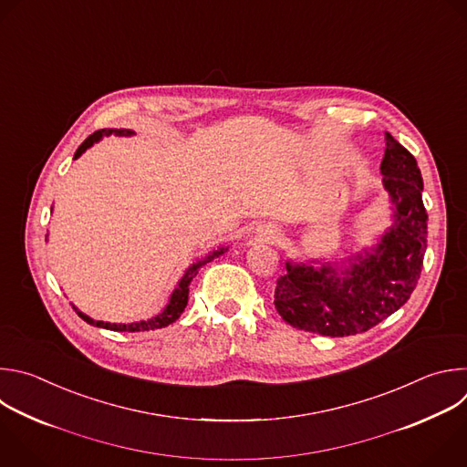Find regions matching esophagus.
I'll use <instances>...</instances> for the list:
<instances>
[{
	"label": "esophagus",
	"instance_id": "1",
	"mask_svg": "<svg viewBox=\"0 0 467 467\" xmlns=\"http://www.w3.org/2000/svg\"><path fill=\"white\" fill-rule=\"evenodd\" d=\"M263 235L266 237V241H275V239H277V232H275V230H272V228H266Z\"/></svg>",
	"mask_w": 467,
	"mask_h": 467
}]
</instances>
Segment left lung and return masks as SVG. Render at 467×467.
<instances>
[{"instance_id": "8db88e82", "label": "left lung", "mask_w": 467, "mask_h": 467, "mask_svg": "<svg viewBox=\"0 0 467 467\" xmlns=\"http://www.w3.org/2000/svg\"><path fill=\"white\" fill-rule=\"evenodd\" d=\"M381 161L392 226L368 248L337 261L295 263L277 277L274 306L293 327L348 337L396 313L412 295L427 250L423 180L416 158L389 132Z\"/></svg>"}]
</instances>
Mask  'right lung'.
I'll list each match as a JSON object with an SVG mask.
<instances>
[{
    "label": "right lung",
    "mask_w": 467,
    "mask_h": 467,
    "mask_svg": "<svg viewBox=\"0 0 467 467\" xmlns=\"http://www.w3.org/2000/svg\"><path fill=\"white\" fill-rule=\"evenodd\" d=\"M110 134H116V136H134V130H129V129H103V130H98L93 132L91 136H88L82 145L77 149L73 160L80 158L93 143H98L99 140H103V136H110ZM228 250V246H221L213 252H208V255L201 257L199 261H195L188 270H185V274L180 277L178 285L174 287L172 295L169 296V302L167 306L158 313L154 315L152 318H147V320H140V322H130V324H110V322H103V320H93L89 318L88 315H84L82 311H78L75 306L73 309L77 311V315L88 322L89 326H96V327H103V329H110V331H127V333H136V331H150V329H160V327H165L169 324H172L174 320H178V317L183 313L185 306H188V298H190V284L192 279L197 275L199 268L206 263H210L212 259L223 255L224 252Z\"/></svg>",
    "instance_id": "right-lung-1"
}]
</instances>
